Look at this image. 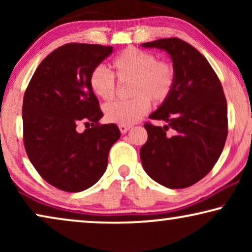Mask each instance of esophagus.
Listing matches in <instances>:
<instances>
[{"instance_id": "esophagus-1", "label": "esophagus", "mask_w": 252, "mask_h": 252, "mask_svg": "<svg viewBox=\"0 0 252 252\" xmlns=\"http://www.w3.org/2000/svg\"><path fill=\"white\" fill-rule=\"evenodd\" d=\"M130 128V126H126V125H119V129L120 132H122L123 134H125L128 132V129Z\"/></svg>"}]
</instances>
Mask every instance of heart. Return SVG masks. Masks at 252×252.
Instances as JSON below:
<instances>
[{
  "label": "heart",
  "instance_id": "heart-1",
  "mask_svg": "<svg viewBox=\"0 0 252 252\" xmlns=\"http://www.w3.org/2000/svg\"><path fill=\"white\" fill-rule=\"evenodd\" d=\"M115 74L120 81H132L129 96L124 102L108 103L104 106L105 119L118 125L130 126L147 115L150 99L160 104L170 97L175 84L174 67L156 55L130 47L112 61ZM89 87L103 101L115 95V77L104 66H96L89 74Z\"/></svg>",
  "mask_w": 252,
  "mask_h": 252
}]
</instances>
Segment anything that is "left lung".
Listing matches in <instances>:
<instances>
[{"label": "left lung", "mask_w": 252, "mask_h": 252, "mask_svg": "<svg viewBox=\"0 0 252 252\" xmlns=\"http://www.w3.org/2000/svg\"><path fill=\"white\" fill-rule=\"evenodd\" d=\"M141 46L167 53L175 71L170 97L149 116L166 125H144L142 166L161 186L189 187L212 170L225 146L227 102L221 84L206 58L185 41L170 37Z\"/></svg>", "instance_id": "obj_1"}]
</instances>
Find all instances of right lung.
I'll use <instances>...</instances> for the list:
<instances>
[{"label": "right lung", "instance_id": "1", "mask_svg": "<svg viewBox=\"0 0 252 252\" xmlns=\"http://www.w3.org/2000/svg\"><path fill=\"white\" fill-rule=\"evenodd\" d=\"M112 51V47L87 43L57 48L41 62L24 95L27 156L37 173L61 190L78 192L95 185L120 137L115 124L98 125L103 113L89 87L92 70ZM82 120L95 127L79 133Z\"/></svg>", "mask_w": 252, "mask_h": 252}]
</instances>
